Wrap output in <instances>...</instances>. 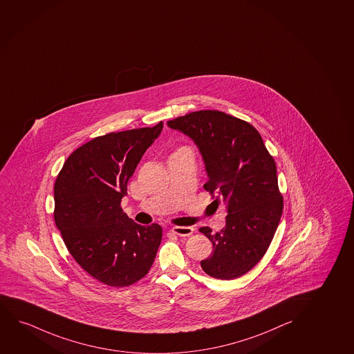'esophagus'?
Listing matches in <instances>:
<instances>
[{
    "label": "esophagus",
    "mask_w": 354,
    "mask_h": 354,
    "mask_svg": "<svg viewBox=\"0 0 354 354\" xmlns=\"http://www.w3.org/2000/svg\"><path fill=\"white\" fill-rule=\"evenodd\" d=\"M171 232L175 233L180 237H188L190 234H193L194 228L190 226H174L171 228Z\"/></svg>",
    "instance_id": "esophagus-1"
}]
</instances>
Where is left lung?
<instances>
[{
	"label": "left lung",
	"mask_w": 354,
	"mask_h": 354,
	"mask_svg": "<svg viewBox=\"0 0 354 354\" xmlns=\"http://www.w3.org/2000/svg\"><path fill=\"white\" fill-rule=\"evenodd\" d=\"M167 126L195 142L208 176L205 189L227 209L220 232L200 228L213 244L202 269L215 279L239 278L263 257L281 218L275 161L250 123L225 112H190Z\"/></svg>",
	"instance_id": "obj_1"
}]
</instances>
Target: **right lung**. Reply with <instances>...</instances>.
I'll return each instance as SVG.
<instances>
[{"label":"right lung","instance_id":"obj_1","mask_svg":"<svg viewBox=\"0 0 354 354\" xmlns=\"http://www.w3.org/2000/svg\"><path fill=\"white\" fill-rule=\"evenodd\" d=\"M162 130H126L75 149L55 182V224L74 260L111 287L133 285L152 267L161 242L158 224L141 226L121 208L127 184Z\"/></svg>","mask_w":354,"mask_h":354}]
</instances>
